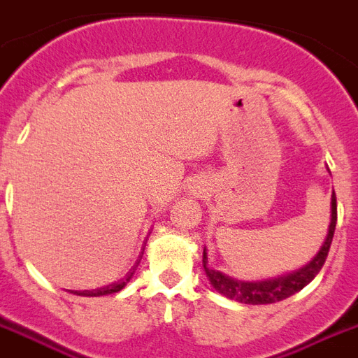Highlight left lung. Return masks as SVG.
I'll list each match as a JSON object with an SVG mask.
<instances>
[{"label": "left lung", "instance_id": "1", "mask_svg": "<svg viewBox=\"0 0 358 358\" xmlns=\"http://www.w3.org/2000/svg\"><path fill=\"white\" fill-rule=\"evenodd\" d=\"M336 195L332 191V203H331V225H329V234L324 238V244L315 257L302 268L294 270L291 274L285 276L274 278V280H264V282H240L234 278L225 276L220 270H214L208 266V257H206V248L203 252V266L206 276H208L212 287L227 296L231 300L242 302V304H272V302H280L283 299H289L291 294L299 293L300 289H304L308 283L312 282L313 278L317 276L319 270L323 268L329 250H331L332 236H334V229H336Z\"/></svg>", "mask_w": 358, "mask_h": 358}]
</instances>
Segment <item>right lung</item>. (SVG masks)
I'll return each instance as SVG.
<instances>
[{
    "mask_svg": "<svg viewBox=\"0 0 358 358\" xmlns=\"http://www.w3.org/2000/svg\"><path fill=\"white\" fill-rule=\"evenodd\" d=\"M133 272H135V266L127 272V276L124 280H120V282L113 283V285H106V287H101V289H94V291H75V294H80V296H103V294H113V293H118L122 289L127 285V282L131 280L133 276Z\"/></svg>",
    "mask_w": 358,
    "mask_h": 358,
    "instance_id": "right-lung-1",
    "label": "right lung"
}]
</instances>
